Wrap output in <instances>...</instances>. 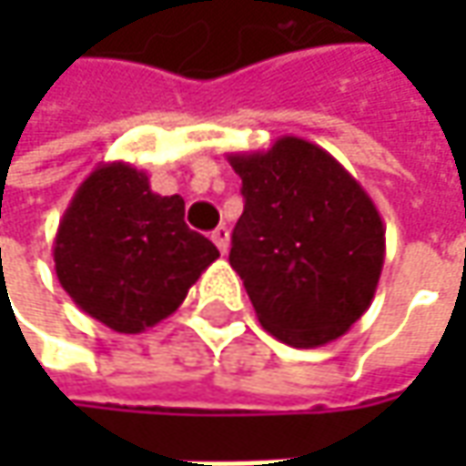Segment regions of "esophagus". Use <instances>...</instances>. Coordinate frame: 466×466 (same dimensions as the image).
<instances>
[{"mask_svg": "<svg viewBox=\"0 0 466 466\" xmlns=\"http://www.w3.org/2000/svg\"><path fill=\"white\" fill-rule=\"evenodd\" d=\"M212 241L220 248V254H228V248H230V233H228L225 225H218V228L212 230Z\"/></svg>", "mask_w": 466, "mask_h": 466, "instance_id": "1", "label": "esophagus"}]
</instances>
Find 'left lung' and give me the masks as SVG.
<instances>
[{
	"mask_svg": "<svg viewBox=\"0 0 466 466\" xmlns=\"http://www.w3.org/2000/svg\"><path fill=\"white\" fill-rule=\"evenodd\" d=\"M243 181L230 267L264 329L290 348H321L368 311L386 228L368 191L327 150L279 137L269 150L230 153Z\"/></svg>",
	"mask_w": 466,
	"mask_h": 466,
	"instance_id": "1",
	"label": "left lung"
}]
</instances>
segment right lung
Wrapping results in <instances>:
<instances>
[{
	"label": "right lung",
	"instance_id": "add662e5",
	"mask_svg": "<svg viewBox=\"0 0 466 466\" xmlns=\"http://www.w3.org/2000/svg\"><path fill=\"white\" fill-rule=\"evenodd\" d=\"M220 257L184 223V199L160 197L145 170L100 163L75 191L54 238V269L77 309L121 334L176 311Z\"/></svg>",
	"mask_w": 466,
	"mask_h": 466
}]
</instances>
